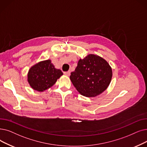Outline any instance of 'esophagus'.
Instances as JSON below:
<instances>
[{
    "label": "esophagus",
    "mask_w": 147,
    "mask_h": 147,
    "mask_svg": "<svg viewBox=\"0 0 147 147\" xmlns=\"http://www.w3.org/2000/svg\"><path fill=\"white\" fill-rule=\"evenodd\" d=\"M63 74H64L65 75L67 76H69L70 75V71H65V72H63Z\"/></svg>",
    "instance_id": "esophagus-1"
}]
</instances>
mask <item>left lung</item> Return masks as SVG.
Here are the masks:
<instances>
[{"mask_svg": "<svg viewBox=\"0 0 147 147\" xmlns=\"http://www.w3.org/2000/svg\"><path fill=\"white\" fill-rule=\"evenodd\" d=\"M112 76V68L107 62L97 55L90 54L79 61L69 78L81 95L93 97L106 90Z\"/></svg>", "mask_w": 147, "mask_h": 147, "instance_id": "1", "label": "left lung"}]
</instances>
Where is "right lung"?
<instances>
[{"label": "right lung", "mask_w": 147, "mask_h": 147, "mask_svg": "<svg viewBox=\"0 0 147 147\" xmlns=\"http://www.w3.org/2000/svg\"><path fill=\"white\" fill-rule=\"evenodd\" d=\"M62 74L61 70L56 69L50 60H46L30 68L28 80L34 90L42 92L52 87Z\"/></svg>", "instance_id": "obj_1"}]
</instances>
